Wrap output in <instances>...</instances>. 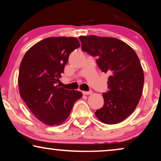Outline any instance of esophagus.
<instances>
[{"instance_id":"obj_1","label":"esophagus","mask_w":161,"mask_h":161,"mask_svg":"<svg viewBox=\"0 0 161 161\" xmlns=\"http://www.w3.org/2000/svg\"><path fill=\"white\" fill-rule=\"evenodd\" d=\"M82 93L83 94H92V91H89V92H85V91H83V92H82Z\"/></svg>"}]
</instances>
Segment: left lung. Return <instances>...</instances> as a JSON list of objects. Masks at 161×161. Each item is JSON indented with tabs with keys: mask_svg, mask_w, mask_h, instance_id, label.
<instances>
[{
	"mask_svg": "<svg viewBox=\"0 0 161 161\" xmlns=\"http://www.w3.org/2000/svg\"><path fill=\"white\" fill-rule=\"evenodd\" d=\"M81 48L97 57L100 69L110 74L108 91L103 94L104 105L95 115L108 125L117 124L128 117L139 102L144 87V72L132 47L113 37L80 36Z\"/></svg>",
	"mask_w": 161,
	"mask_h": 161,
	"instance_id": "obj_1",
	"label": "left lung"
}]
</instances>
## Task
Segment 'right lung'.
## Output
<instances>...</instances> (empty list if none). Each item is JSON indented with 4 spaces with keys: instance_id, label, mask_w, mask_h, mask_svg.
Segmentation results:
<instances>
[{
    "instance_id": "1",
    "label": "right lung",
    "mask_w": 161,
    "mask_h": 161,
    "mask_svg": "<svg viewBox=\"0 0 161 161\" xmlns=\"http://www.w3.org/2000/svg\"><path fill=\"white\" fill-rule=\"evenodd\" d=\"M80 47L75 37H49L32 46L19 66V94L32 114L44 124L58 125L68 118L78 91L57 85L71 53Z\"/></svg>"
}]
</instances>
